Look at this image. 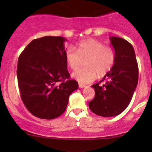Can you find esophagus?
<instances>
[{
	"instance_id": "obj_1",
	"label": "esophagus",
	"mask_w": 152,
	"mask_h": 152,
	"mask_svg": "<svg viewBox=\"0 0 152 152\" xmlns=\"http://www.w3.org/2000/svg\"><path fill=\"white\" fill-rule=\"evenodd\" d=\"M79 87H80V88H84V87H86L87 86H86L85 85H83V84H79Z\"/></svg>"
}]
</instances>
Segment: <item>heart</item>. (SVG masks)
I'll use <instances>...</instances> for the list:
<instances>
[{
  "label": "heart",
  "instance_id": "b5f03b06",
  "mask_svg": "<svg viewBox=\"0 0 152 152\" xmlns=\"http://www.w3.org/2000/svg\"><path fill=\"white\" fill-rule=\"evenodd\" d=\"M86 67L72 73V77L82 84H87L96 79L97 74L104 76L111 70L115 60L113 48L106 46L96 39H87L76 45V50L67 49L65 60L71 70H76L85 60Z\"/></svg>",
  "mask_w": 152,
  "mask_h": 152
}]
</instances>
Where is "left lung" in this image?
<instances>
[{
  "label": "left lung",
  "instance_id": "1",
  "mask_svg": "<svg viewBox=\"0 0 152 152\" xmlns=\"http://www.w3.org/2000/svg\"><path fill=\"white\" fill-rule=\"evenodd\" d=\"M110 39L115 54L114 65L99 83L92 85L95 97L89 102L90 110L102 117L121 114L129 104L138 82V65L132 45L123 38L111 37Z\"/></svg>",
  "mask_w": 152,
  "mask_h": 152
}]
</instances>
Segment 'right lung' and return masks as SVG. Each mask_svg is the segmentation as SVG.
<instances>
[{
  "label": "right lung",
  "mask_w": 152,
  "mask_h": 152,
  "mask_svg": "<svg viewBox=\"0 0 152 152\" xmlns=\"http://www.w3.org/2000/svg\"><path fill=\"white\" fill-rule=\"evenodd\" d=\"M62 37L32 40L18 58L17 76L21 99L33 115L42 119L60 116L70 95L79 88L70 79Z\"/></svg>",
  "instance_id": "1"
}]
</instances>
